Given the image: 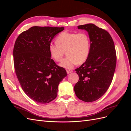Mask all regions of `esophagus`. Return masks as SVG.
<instances>
[{
    "mask_svg": "<svg viewBox=\"0 0 131 131\" xmlns=\"http://www.w3.org/2000/svg\"><path fill=\"white\" fill-rule=\"evenodd\" d=\"M72 72H73V70H70V69L67 70V74H69V73H72Z\"/></svg>",
    "mask_w": 131,
    "mask_h": 131,
    "instance_id": "obj_1",
    "label": "esophagus"
}]
</instances>
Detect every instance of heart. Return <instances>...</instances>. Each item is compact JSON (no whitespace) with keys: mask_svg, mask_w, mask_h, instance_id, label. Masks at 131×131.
<instances>
[{"mask_svg":"<svg viewBox=\"0 0 131 131\" xmlns=\"http://www.w3.org/2000/svg\"><path fill=\"white\" fill-rule=\"evenodd\" d=\"M55 43H51L49 51L51 56L57 62L61 61L60 66L67 69L72 68L78 64H82L88 59L91 50V40L85 31L79 33L63 31L56 37Z\"/></svg>","mask_w":131,"mask_h":131,"instance_id":"1","label":"heart"}]
</instances>
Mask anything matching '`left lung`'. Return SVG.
Here are the masks:
<instances>
[{
	"label": "left lung",
	"instance_id": "obj_1",
	"mask_svg": "<svg viewBox=\"0 0 131 131\" xmlns=\"http://www.w3.org/2000/svg\"><path fill=\"white\" fill-rule=\"evenodd\" d=\"M78 28L88 31L91 50L85 62L75 69L79 80L74 89L79 99L92 102L101 98L112 82L116 64V50L113 39L106 30L92 23Z\"/></svg>",
	"mask_w": 131,
	"mask_h": 131
}]
</instances>
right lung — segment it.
I'll return each instance as SVG.
<instances>
[{
  "instance_id": "right-lung-1",
  "label": "right lung",
  "mask_w": 131,
  "mask_h": 131,
  "mask_svg": "<svg viewBox=\"0 0 131 131\" xmlns=\"http://www.w3.org/2000/svg\"><path fill=\"white\" fill-rule=\"evenodd\" d=\"M64 27L34 26L23 31L13 51L15 73L25 93L39 103L46 104L57 96L59 82L67 76L49 51L54 37Z\"/></svg>"
}]
</instances>
